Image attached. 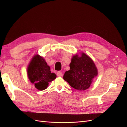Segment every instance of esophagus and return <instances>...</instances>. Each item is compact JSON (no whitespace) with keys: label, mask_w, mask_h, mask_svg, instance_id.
<instances>
[{"label":"esophagus","mask_w":127,"mask_h":127,"mask_svg":"<svg viewBox=\"0 0 127 127\" xmlns=\"http://www.w3.org/2000/svg\"><path fill=\"white\" fill-rule=\"evenodd\" d=\"M63 74H62V72H61V71H58L57 72V76L58 77H61L62 76Z\"/></svg>","instance_id":"34e87169"}]
</instances>
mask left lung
<instances>
[{
	"mask_svg": "<svg viewBox=\"0 0 127 127\" xmlns=\"http://www.w3.org/2000/svg\"><path fill=\"white\" fill-rule=\"evenodd\" d=\"M70 70L64 72L63 78L78 91H85L89 88L98 71L91 58L84 52L72 56L69 64Z\"/></svg>",
	"mask_w": 127,
	"mask_h": 127,
	"instance_id": "1",
	"label": "left lung"
}]
</instances>
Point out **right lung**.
<instances>
[{"instance_id":"1","label":"right lung","mask_w":127,"mask_h":127,"mask_svg":"<svg viewBox=\"0 0 127 127\" xmlns=\"http://www.w3.org/2000/svg\"><path fill=\"white\" fill-rule=\"evenodd\" d=\"M29 79L36 89L45 90L49 83L56 78L57 76L50 71V67L43 57L35 55L31 60L27 68Z\"/></svg>"}]
</instances>
